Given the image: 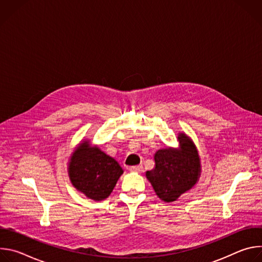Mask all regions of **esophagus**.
Wrapping results in <instances>:
<instances>
[{"instance_id":"obj_1","label":"esophagus","mask_w":262,"mask_h":262,"mask_svg":"<svg viewBox=\"0 0 262 262\" xmlns=\"http://www.w3.org/2000/svg\"><path fill=\"white\" fill-rule=\"evenodd\" d=\"M142 169H143V168H142V166H140V165H139V166H133V167H130V168H129V171H130V172L140 173V172L142 171Z\"/></svg>"}]
</instances>
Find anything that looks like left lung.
<instances>
[{
	"mask_svg": "<svg viewBox=\"0 0 262 262\" xmlns=\"http://www.w3.org/2000/svg\"><path fill=\"white\" fill-rule=\"evenodd\" d=\"M177 139L178 148L160 149L155 155V169L146 172L157 196L167 203L192 190L201 175V160L195 143L183 132Z\"/></svg>",
	"mask_w": 262,
	"mask_h": 262,
	"instance_id": "1",
	"label": "left lung"
}]
</instances>
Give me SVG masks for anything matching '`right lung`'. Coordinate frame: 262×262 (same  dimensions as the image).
<instances>
[{
  "label": "right lung",
  "instance_id": "right-lung-1",
  "mask_svg": "<svg viewBox=\"0 0 262 262\" xmlns=\"http://www.w3.org/2000/svg\"><path fill=\"white\" fill-rule=\"evenodd\" d=\"M71 184L87 198L101 201L113 192L123 173L119 163L86 139L74 148L67 163Z\"/></svg>",
  "mask_w": 262,
  "mask_h": 262
}]
</instances>
